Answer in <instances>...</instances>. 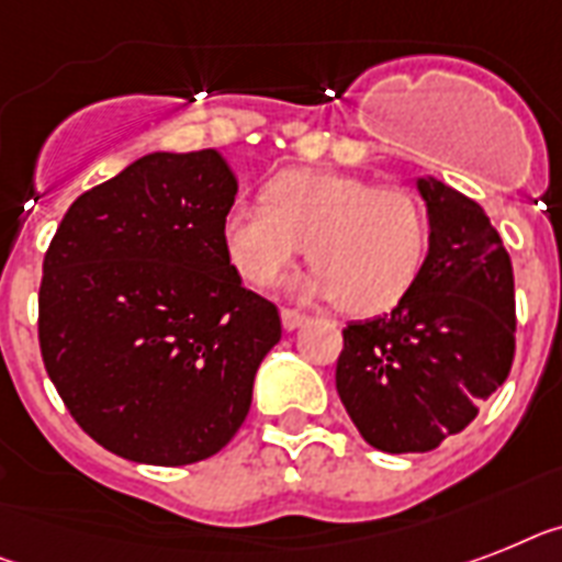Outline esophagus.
<instances>
[{"instance_id": "34e87169", "label": "esophagus", "mask_w": 562, "mask_h": 562, "mask_svg": "<svg viewBox=\"0 0 562 562\" xmlns=\"http://www.w3.org/2000/svg\"><path fill=\"white\" fill-rule=\"evenodd\" d=\"M304 322H307V315L299 313V310H281V324H284V330H299Z\"/></svg>"}]
</instances>
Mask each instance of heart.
Here are the masks:
<instances>
[{
	"label": "heart",
	"mask_w": 562,
	"mask_h": 562,
	"mask_svg": "<svg viewBox=\"0 0 562 562\" xmlns=\"http://www.w3.org/2000/svg\"><path fill=\"white\" fill-rule=\"evenodd\" d=\"M221 244L247 284H281L310 244L313 276L299 290L341 301L350 313H384L414 290L430 247L428 212L414 192L373 187L333 169L281 171L263 206L232 203Z\"/></svg>",
	"instance_id": "b5f03b06"
}]
</instances>
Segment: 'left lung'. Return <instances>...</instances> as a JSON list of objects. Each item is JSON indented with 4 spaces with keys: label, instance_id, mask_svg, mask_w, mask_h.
<instances>
[{
    "label": "left lung",
    "instance_id": "8db88e82",
    "mask_svg": "<svg viewBox=\"0 0 562 562\" xmlns=\"http://www.w3.org/2000/svg\"><path fill=\"white\" fill-rule=\"evenodd\" d=\"M430 247L414 290L387 315L347 324L341 405L384 453H425L465 430L514 361V270L485 209L416 178Z\"/></svg>",
    "mask_w": 562,
    "mask_h": 562
}]
</instances>
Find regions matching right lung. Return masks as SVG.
Returning <instances> with one entry per match:
<instances>
[{
    "label": "right lung",
    "instance_id": "obj_1",
    "mask_svg": "<svg viewBox=\"0 0 562 562\" xmlns=\"http://www.w3.org/2000/svg\"><path fill=\"white\" fill-rule=\"evenodd\" d=\"M235 194L215 148L151 151L65 212L42 263V361L105 451L192 465L247 419L281 318L221 244Z\"/></svg>",
    "mask_w": 562,
    "mask_h": 562
}]
</instances>
